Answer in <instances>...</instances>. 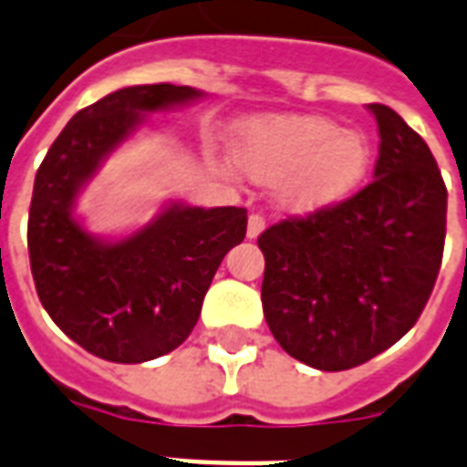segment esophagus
I'll use <instances>...</instances> for the list:
<instances>
[{"label": "esophagus", "mask_w": 467, "mask_h": 467, "mask_svg": "<svg viewBox=\"0 0 467 467\" xmlns=\"http://www.w3.org/2000/svg\"><path fill=\"white\" fill-rule=\"evenodd\" d=\"M264 227H266V220H264L262 213H252V215H249V223H247V237H249V240L259 237Z\"/></svg>", "instance_id": "34e87169"}]
</instances>
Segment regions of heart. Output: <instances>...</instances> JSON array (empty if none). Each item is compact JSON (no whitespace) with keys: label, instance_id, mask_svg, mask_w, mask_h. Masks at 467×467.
Segmentation results:
<instances>
[{"label":"heart","instance_id":"heart-1","mask_svg":"<svg viewBox=\"0 0 467 467\" xmlns=\"http://www.w3.org/2000/svg\"><path fill=\"white\" fill-rule=\"evenodd\" d=\"M370 142L325 116H262L242 123L234 164L254 182H276L281 203L317 211L348 198L370 167Z\"/></svg>","mask_w":467,"mask_h":467}]
</instances>
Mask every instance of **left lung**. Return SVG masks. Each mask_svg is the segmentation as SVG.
<instances>
[{"label": "left lung", "mask_w": 467, "mask_h": 467, "mask_svg": "<svg viewBox=\"0 0 467 467\" xmlns=\"http://www.w3.org/2000/svg\"><path fill=\"white\" fill-rule=\"evenodd\" d=\"M368 111L380 135L373 182L256 240L266 325L317 370L354 368L402 339L441 269L449 193L434 155L392 109Z\"/></svg>", "instance_id": "1"}]
</instances>
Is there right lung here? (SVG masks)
Returning <instances> with one entry per match:
<instances>
[{
    "instance_id": "1",
    "label": "right lung",
    "mask_w": 467,
    "mask_h": 467,
    "mask_svg": "<svg viewBox=\"0 0 467 467\" xmlns=\"http://www.w3.org/2000/svg\"><path fill=\"white\" fill-rule=\"evenodd\" d=\"M196 97L201 91L176 84L113 91L72 116L36 174L28 256L38 298L69 339L106 361H152L183 344L220 262L247 234V211L234 205L174 203L140 233L109 244L72 218L79 189L142 113Z\"/></svg>"
}]
</instances>
